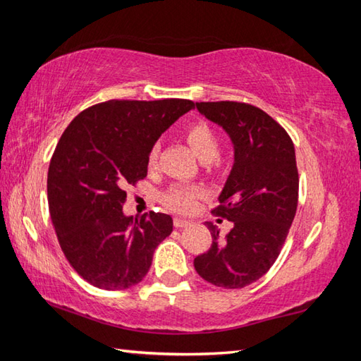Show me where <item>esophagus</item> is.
Masks as SVG:
<instances>
[{"label":"esophagus","mask_w":361,"mask_h":361,"mask_svg":"<svg viewBox=\"0 0 361 361\" xmlns=\"http://www.w3.org/2000/svg\"><path fill=\"white\" fill-rule=\"evenodd\" d=\"M173 224H175L176 229H181V228H186V226L191 224V221H189V219H185V218H175Z\"/></svg>","instance_id":"obj_1"}]
</instances>
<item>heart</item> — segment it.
Instances as JSON below:
<instances>
[{
    "mask_svg": "<svg viewBox=\"0 0 361 361\" xmlns=\"http://www.w3.org/2000/svg\"><path fill=\"white\" fill-rule=\"evenodd\" d=\"M185 135L186 142L191 146L192 151L199 156L200 161L210 162L213 159H216L219 152V140L215 130L207 124L204 121H195L188 124L185 127ZM157 159V148L154 146L148 154V167L152 169L156 166ZM200 188L197 186H189V185H173L167 189V192L164 194V204L169 209L180 213H188L194 210L195 202L200 197Z\"/></svg>",
    "mask_w": 361,
    "mask_h": 361,
    "instance_id": "1",
    "label": "heart"
}]
</instances>
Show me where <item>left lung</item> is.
Returning <instances> with one entry per match:
<instances>
[{
	"instance_id": "left-lung-1",
	"label": "left lung",
	"mask_w": 361,
	"mask_h": 361,
	"mask_svg": "<svg viewBox=\"0 0 361 361\" xmlns=\"http://www.w3.org/2000/svg\"><path fill=\"white\" fill-rule=\"evenodd\" d=\"M195 106L229 133L235 162L219 205L212 210L234 228L219 239L216 226L207 224L212 247L195 256L194 267L219 288H243L272 267L295 219L299 192L295 145L276 119L250 103L200 102Z\"/></svg>"
}]
</instances>
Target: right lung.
I'll return each mask as SVG.
<instances>
[{
	"label": "right lung",
	"instance_id": "right-lung-1",
	"mask_svg": "<svg viewBox=\"0 0 361 361\" xmlns=\"http://www.w3.org/2000/svg\"><path fill=\"white\" fill-rule=\"evenodd\" d=\"M191 108L185 99L108 100L62 133L49 164V212L65 258L85 282L126 290L148 274L173 221L156 212L124 216L126 188L145 178L152 145Z\"/></svg>",
	"mask_w": 361,
	"mask_h": 361
}]
</instances>
